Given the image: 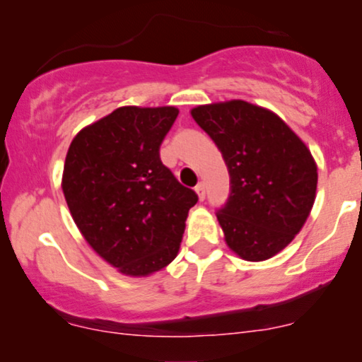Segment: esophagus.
Wrapping results in <instances>:
<instances>
[{
    "label": "esophagus",
    "instance_id": "34e87169",
    "mask_svg": "<svg viewBox=\"0 0 362 362\" xmlns=\"http://www.w3.org/2000/svg\"><path fill=\"white\" fill-rule=\"evenodd\" d=\"M195 192H197V195H199V201H204L206 199V187H204V184H197L195 185Z\"/></svg>",
    "mask_w": 362,
    "mask_h": 362
}]
</instances>
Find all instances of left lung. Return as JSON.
Wrapping results in <instances>:
<instances>
[{
	"instance_id": "obj_1",
	"label": "left lung",
	"mask_w": 362,
	"mask_h": 362,
	"mask_svg": "<svg viewBox=\"0 0 362 362\" xmlns=\"http://www.w3.org/2000/svg\"><path fill=\"white\" fill-rule=\"evenodd\" d=\"M192 117L221 151L230 195L216 211L228 247L267 260L293 242L317 192V165L282 120L243 100L201 105Z\"/></svg>"
}]
</instances>
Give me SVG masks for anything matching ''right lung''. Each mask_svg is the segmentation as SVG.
I'll list each match as a JSON object with an SVG mask.
<instances>
[{"instance_id": "add662e5", "label": "right lung", "mask_w": 362, "mask_h": 362, "mask_svg": "<svg viewBox=\"0 0 362 362\" xmlns=\"http://www.w3.org/2000/svg\"><path fill=\"white\" fill-rule=\"evenodd\" d=\"M175 107H120L80 131L62 192L81 235L126 276H148L177 257L197 194L161 163Z\"/></svg>"}]
</instances>
